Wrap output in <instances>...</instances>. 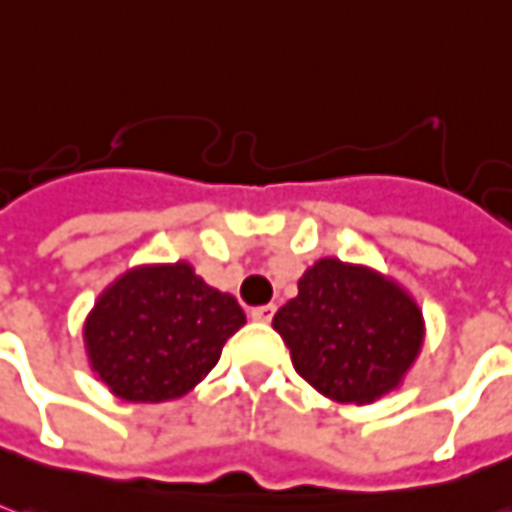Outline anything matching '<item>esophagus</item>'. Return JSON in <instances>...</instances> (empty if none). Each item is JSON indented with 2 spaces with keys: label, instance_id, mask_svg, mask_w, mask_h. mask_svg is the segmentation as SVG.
<instances>
[{
  "label": "esophagus",
  "instance_id": "esophagus-1",
  "mask_svg": "<svg viewBox=\"0 0 512 512\" xmlns=\"http://www.w3.org/2000/svg\"><path fill=\"white\" fill-rule=\"evenodd\" d=\"M274 311H277L274 305H260V308H252V314H249V316H252L255 322H271Z\"/></svg>",
  "mask_w": 512,
  "mask_h": 512
}]
</instances>
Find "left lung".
Returning a JSON list of instances; mask_svg holds the SVG:
<instances>
[{
    "instance_id": "obj_1",
    "label": "left lung",
    "mask_w": 512,
    "mask_h": 512,
    "mask_svg": "<svg viewBox=\"0 0 512 512\" xmlns=\"http://www.w3.org/2000/svg\"><path fill=\"white\" fill-rule=\"evenodd\" d=\"M274 314L294 370L325 398L373 403L398 389L423 347V314L395 280L322 257Z\"/></svg>"
}]
</instances>
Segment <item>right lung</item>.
Instances as JSON below:
<instances>
[{
    "label": "right lung",
    "instance_id": "add662e5",
    "mask_svg": "<svg viewBox=\"0 0 512 512\" xmlns=\"http://www.w3.org/2000/svg\"><path fill=\"white\" fill-rule=\"evenodd\" d=\"M243 325L238 300L179 260L117 277L86 316L83 342L92 370L117 398L162 403L196 387Z\"/></svg>",
    "mask_w": 512,
    "mask_h": 512
}]
</instances>
